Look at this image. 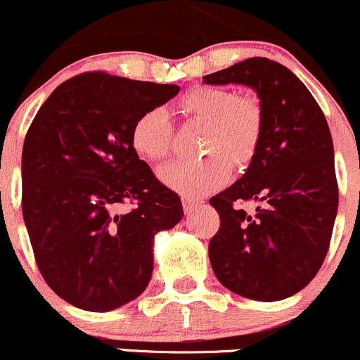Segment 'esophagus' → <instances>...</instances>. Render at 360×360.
Returning a JSON list of instances; mask_svg holds the SVG:
<instances>
[{
  "mask_svg": "<svg viewBox=\"0 0 360 360\" xmlns=\"http://www.w3.org/2000/svg\"><path fill=\"white\" fill-rule=\"evenodd\" d=\"M202 205V202L200 200H195L191 198V196H183V209H184V214H191V212H195L198 207Z\"/></svg>",
  "mask_w": 360,
  "mask_h": 360,
  "instance_id": "obj_1",
  "label": "esophagus"
}]
</instances>
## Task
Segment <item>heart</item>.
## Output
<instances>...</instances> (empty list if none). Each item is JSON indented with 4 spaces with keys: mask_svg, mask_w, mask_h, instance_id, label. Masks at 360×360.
Listing matches in <instances>:
<instances>
[{
    "mask_svg": "<svg viewBox=\"0 0 360 360\" xmlns=\"http://www.w3.org/2000/svg\"><path fill=\"white\" fill-rule=\"evenodd\" d=\"M183 113L205 124L200 160H172L158 169V179L181 195L203 196L229 177V158L238 167L247 165L262 138L264 113L253 96L217 86H196L181 96ZM172 126L164 108H148L131 127V148L139 158L157 162L170 150Z\"/></svg>",
    "mask_w": 360,
    "mask_h": 360,
    "instance_id": "1",
    "label": "heart"
}]
</instances>
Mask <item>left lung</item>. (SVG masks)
Masks as SVG:
<instances>
[{"label": "left lung", "instance_id": "1", "mask_svg": "<svg viewBox=\"0 0 360 360\" xmlns=\"http://www.w3.org/2000/svg\"><path fill=\"white\" fill-rule=\"evenodd\" d=\"M243 84L259 96L262 138L243 176L212 196L221 228L209 259L222 286L259 302L285 300L321 269L338 212L335 151L326 117L304 82L255 56L203 77ZM253 201L247 214L240 203Z\"/></svg>", "mask_w": 360, "mask_h": 360}]
</instances>
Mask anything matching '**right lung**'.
<instances>
[{"instance_id":"right-lung-1","label":"right lung","mask_w":360,"mask_h":360,"mask_svg":"<svg viewBox=\"0 0 360 360\" xmlns=\"http://www.w3.org/2000/svg\"><path fill=\"white\" fill-rule=\"evenodd\" d=\"M176 84L88 72L60 84L22 150V212L37 267L74 307L108 312L138 298L153 272L155 234L183 219L176 193L131 148V127ZM126 202L135 209L124 212Z\"/></svg>"}]
</instances>
